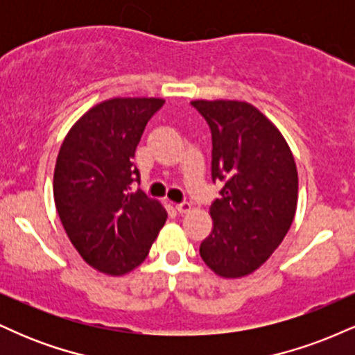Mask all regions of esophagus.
<instances>
[{"label":"esophagus","instance_id":"34e87169","mask_svg":"<svg viewBox=\"0 0 355 355\" xmlns=\"http://www.w3.org/2000/svg\"><path fill=\"white\" fill-rule=\"evenodd\" d=\"M190 209H191L190 203H187V202L185 203H177V205H175V210H177L180 215H185L187 211H190Z\"/></svg>","mask_w":355,"mask_h":355}]
</instances>
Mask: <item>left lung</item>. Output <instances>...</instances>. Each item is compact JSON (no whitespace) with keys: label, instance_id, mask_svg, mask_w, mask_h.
I'll list each match as a JSON object with an SVG mask.
<instances>
[{"label":"left lung","instance_id":"8db88e82","mask_svg":"<svg viewBox=\"0 0 355 355\" xmlns=\"http://www.w3.org/2000/svg\"><path fill=\"white\" fill-rule=\"evenodd\" d=\"M211 132V180L223 182L210 207L211 232L200 257L223 279L245 277L270 259L295 217L299 173L280 130L247 101H191Z\"/></svg>","mask_w":355,"mask_h":355}]
</instances>
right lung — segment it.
I'll return each mask as SVG.
<instances>
[{
	"label": "right lung",
	"instance_id": "obj_1",
	"mask_svg": "<svg viewBox=\"0 0 355 355\" xmlns=\"http://www.w3.org/2000/svg\"><path fill=\"white\" fill-rule=\"evenodd\" d=\"M162 98L116 96L76 120L60 146L53 197L68 239L93 268L112 277L135 270L166 222L162 203L144 191L133 157Z\"/></svg>",
	"mask_w": 355,
	"mask_h": 355
}]
</instances>
